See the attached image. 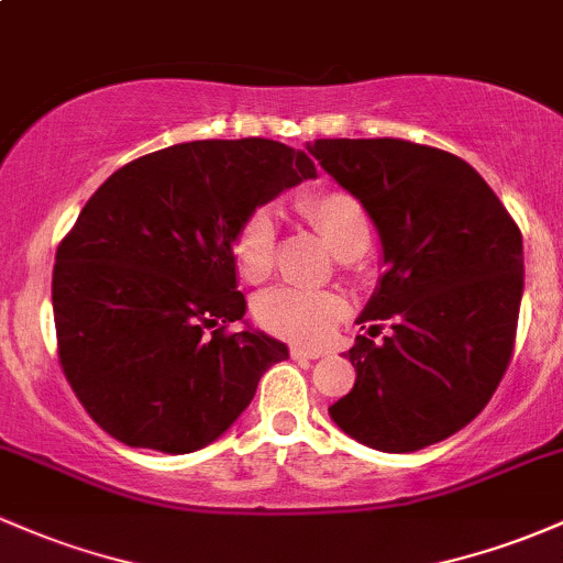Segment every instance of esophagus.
<instances>
[{"mask_svg":"<svg viewBox=\"0 0 563 563\" xmlns=\"http://www.w3.org/2000/svg\"><path fill=\"white\" fill-rule=\"evenodd\" d=\"M289 354H292V360H319V356H322L319 349H303V346H292L289 349Z\"/></svg>","mask_w":563,"mask_h":563,"instance_id":"esophagus-1","label":"esophagus"}]
</instances>
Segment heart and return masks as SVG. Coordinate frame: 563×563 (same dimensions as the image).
<instances>
[{
  "label": "heart",
  "instance_id": "b5f03b06",
  "mask_svg": "<svg viewBox=\"0 0 563 563\" xmlns=\"http://www.w3.org/2000/svg\"><path fill=\"white\" fill-rule=\"evenodd\" d=\"M300 214L317 228L324 244L338 260H356L371 246V225L365 209L343 190H322L300 198ZM235 271L246 282L257 284L274 268V220L265 209L252 211L233 239ZM341 295L328 289L276 287L255 300L257 324L271 335L292 343L328 341L338 319L343 317Z\"/></svg>",
  "mask_w": 563,
  "mask_h": 563
}]
</instances>
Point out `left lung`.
<instances>
[{
  "mask_svg": "<svg viewBox=\"0 0 563 563\" xmlns=\"http://www.w3.org/2000/svg\"><path fill=\"white\" fill-rule=\"evenodd\" d=\"M319 166L376 225L384 274L356 335V380L330 419L356 443L410 453L486 408L512 356L523 295L521 231L470 163L405 139H317Z\"/></svg>",
  "mask_w": 563,
  "mask_h": 563,
  "instance_id": "obj_1",
  "label": "left lung"
}]
</instances>
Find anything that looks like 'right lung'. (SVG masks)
Instances as JSON below:
<instances>
[{"label": "right lung", "mask_w": 563, "mask_h": 563, "mask_svg": "<svg viewBox=\"0 0 563 563\" xmlns=\"http://www.w3.org/2000/svg\"><path fill=\"white\" fill-rule=\"evenodd\" d=\"M317 177L271 139H203L125 163L82 207L53 265L58 360L114 440L190 453L244 413L289 352L246 313L233 239L282 190Z\"/></svg>", "instance_id": "add662e5"}]
</instances>
